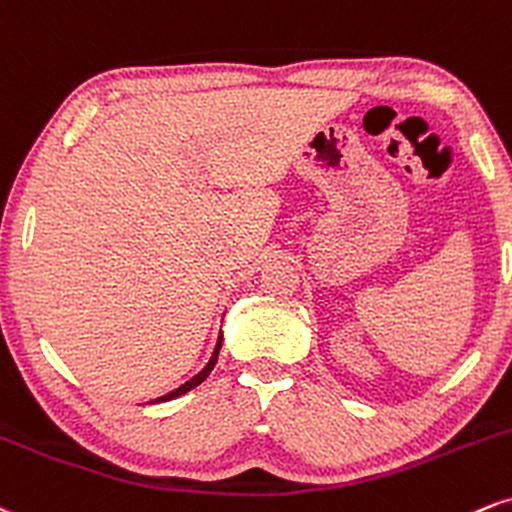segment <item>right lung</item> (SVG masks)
<instances>
[{
	"mask_svg": "<svg viewBox=\"0 0 512 512\" xmlns=\"http://www.w3.org/2000/svg\"><path fill=\"white\" fill-rule=\"evenodd\" d=\"M220 345H222V335H220V340H218V345H215V352H213V357H210V362H208V366L206 369L201 371V374H196L194 378H191V381H186L184 386H179L177 390H172V393H167V395H162V398H158V400H174V398H179V395H184V393H189L191 388H196L198 383H203L208 378V374L210 371H213V366H215V362H218V354H220ZM158 400H153V402H158Z\"/></svg>",
	"mask_w": 512,
	"mask_h": 512,
	"instance_id": "right-lung-1",
	"label": "right lung"
}]
</instances>
